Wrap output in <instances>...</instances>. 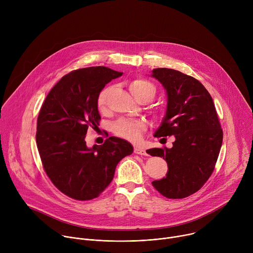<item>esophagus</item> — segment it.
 I'll use <instances>...</instances> for the list:
<instances>
[{"mask_svg": "<svg viewBox=\"0 0 253 253\" xmlns=\"http://www.w3.org/2000/svg\"><path fill=\"white\" fill-rule=\"evenodd\" d=\"M134 153H136V154H138V155H147V153H146V151L145 150H143L142 148H140V147H135L134 148Z\"/></svg>", "mask_w": 253, "mask_h": 253, "instance_id": "esophagus-1", "label": "esophagus"}]
</instances>
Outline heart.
<instances>
[{
    "mask_svg": "<svg viewBox=\"0 0 253 253\" xmlns=\"http://www.w3.org/2000/svg\"><path fill=\"white\" fill-rule=\"evenodd\" d=\"M129 88L132 94L140 101L144 99H148L150 101L156 94L155 86L150 81L140 77L131 80L129 83ZM109 92V88H105L98 95L97 107L100 112H105L107 109V98ZM144 129H145V123L140 120L132 119H120L115 122L112 127L113 133L116 136L130 141H137Z\"/></svg>",
    "mask_w": 253,
    "mask_h": 253,
    "instance_id": "heart-1",
    "label": "heart"
}]
</instances>
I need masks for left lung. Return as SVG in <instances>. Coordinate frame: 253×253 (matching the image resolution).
<instances>
[{
	"mask_svg": "<svg viewBox=\"0 0 253 253\" xmlns=\"http://www.w3.org/2000/svg\"><path fill=\"white\" fill-rule=\"evenodd\" d=\"M152 76L162 83L168 96L166 116L155 137L175 136L172 148L146 151L163 157L168 165L166 177L154 180L152 185L166 198H185L211 176L223 131L209 92L197 79L167 68L154 69Z\"/></svg>",
	"mask_w": 253,
	"mask_h": 253,
	"instance_id": "obj_1",
	"label": "left lung"
}]
</instances>
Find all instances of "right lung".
I'll use <instances>...</instances> for the list:
<instances>
[{"instance_id":"obj_1","label":"right lung","mask_w":253,"mask_h":253,"mask_svg":"<svg viewBox=\"0 0 253 253\" xmlns=\"http://www.w3.org/2000/svg\"><path fill=\"white\" fill-rule=\"evenodd\" d=\"M122 74L102 66L74 70L42 104L36 132L42 165L52 183L72 199L97 198L111 183L119 161L133 153L131 144L117 137L92 148L85 141L88 129L100 124L98 95Z\"/></svg>"}]
</instances>
